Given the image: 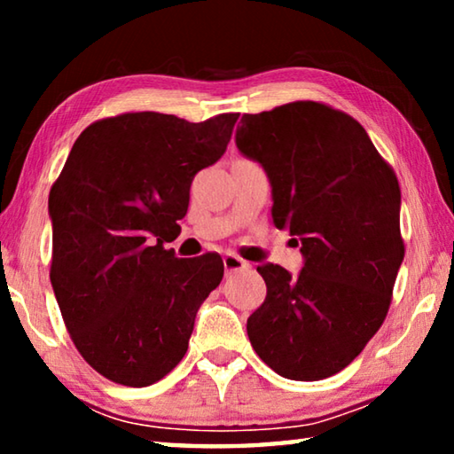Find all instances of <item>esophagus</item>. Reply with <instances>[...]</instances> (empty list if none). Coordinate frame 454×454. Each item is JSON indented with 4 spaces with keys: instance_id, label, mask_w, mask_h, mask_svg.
<instances>
[{
    "instance_id": "esophagus-1",
    "label": "esophagus",
    "mask_w": 454,
    "mask_h": 454,
    "mask_svg": "<svg viewBox=\"0 0 454 454\" xmlns=\"http://www.w3.org/2000/svg\"><path fill=\"white\" fill-rule=\"evenodd\" d=\"M224 268L228 274H232V272H240V270H246V268H250V262H246L244 258L236 256L230 252V254L224 256Z\"/></svg>"
}]
</instances>
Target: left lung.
I'll return each mask as SVG.
<instances>
[{"label":"left lung","instance_id":"left-lung-1","mask_svg":"<svg viewBox=\"0 0 454 454\" xmlns=\"http://www.w3.org/2000/svg\"><path fill=\"white\" fill-rule=\"evenodd\" d=\"M236 145L264 166L274 224L304 254L294 278L258 266L266 298L246 325L250 344L284 379H328L364 350L393 301L404 258L396 174L355 118L312 99L244 114Z\"/></svg>","mask_w":454,"mask_h":454}]
</instances>
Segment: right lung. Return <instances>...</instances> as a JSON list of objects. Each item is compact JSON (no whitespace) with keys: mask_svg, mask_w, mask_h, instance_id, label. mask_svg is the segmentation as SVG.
<instances>
[{"mask_svg":"<svg viewBox=\"0 0 454 454\" xmlns=\"http://www.w3.org/2000/svg\"><path fill=\"white\" fill-rule=\"evenodd\" d=\"M236 120H98L53 182L50 280L75 348L107 380L150 387L186 355L224 264L216 252L176 258L164 242L186 216L194 176L224 156Z\"/></svg>","mask_w":454,"mask_h":454,"instance_id":"right-lung-1","label":"right lung"}]
</instances>
